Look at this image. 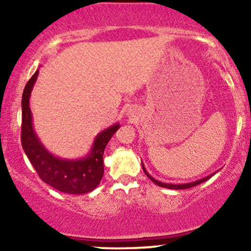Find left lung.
I'll list each match as a JSON object with an SVG mask.
<instances>
[{"label": "left lung", "mask_w": 251, "mask_h": 251, "mask_svg": "<svg viewBox=\"0 0 251 251\" xmlns=\"http://www.w3.org/2000/svg\"><path fill=\"white\" fill-rule=\"evenodd\" d=\"M142 165H143V164H142ZM143 170H144V172H145V175L148 176V177L150 178V179H151L152 181H153L154 184H157V185L162 186V188H166V189H175V190H183V189H189V188H192V186H196V185H198V184L203 183V181L208 180L210 177H212V176L215 175V174H214V175H210V176H208V177L201 178V179H200V180L192 181V183H188V184H168V183H162V181H159V180L154 179V178H152L151 176H150V175L148 174V171H146L145 168H144V165H143Z\"/></svg>", "instance_id": "8db88e82"}]
</instances>
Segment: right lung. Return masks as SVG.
<instances>
[{
	"instance_id": "add662e5",
	"label": "right lung",
	"mask_w": 251,
	"mask_h": 251,
	"mask_svg": "<svg viewBox=\"0 0 251 251\" xmlns=\"http://www.w3.org/2000/svg\"><path fill=\"white\" fill-rule=\"evenodd\" d=\"M39 71L27 82L22 94L21 143L28 159L42 181L65 194L80 195L93 191L103 176V151L119 124L103 129L96 137L91 153L82 159L68 160L53 155L39 140L33 128L29 97Z\"/></svg>"
}]
</instances>
